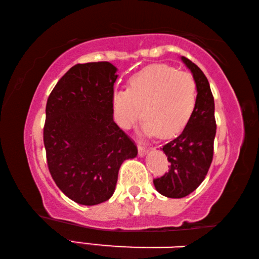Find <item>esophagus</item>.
Listing matches in <instances>:
<instances>
[{"label": "esophagus", "instance_id": "esophagus-1", "mask_svg": "<svg viewBox=\"0 0 259 259\" xmlns=\"http://www.w3.org/2000/svg\"><path fill=\"white\" fill-rule=\"evenodd\" d=\"M148 151H150V148L143 146L140 143L138 144V153H139L140 156H145L148 153Z\"/></svg>", "mask_w": 259, "mask_h": 259}]
</instances>
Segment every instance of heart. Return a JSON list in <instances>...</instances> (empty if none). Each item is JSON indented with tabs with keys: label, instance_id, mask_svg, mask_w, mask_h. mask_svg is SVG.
Listing matches in <instances>:
<instances>
[{
	"label": "heart",
	"instance_id": "obj_1",
	"mask_svg": "<svg viewBox=\"0 0 259 259\" xmlns=\"http://www.w3.org/2000/svg\"><path fill=\"white\" fill-rule=\"evenodd\" d=\"M128 89L113 93L117 123L128 129L142 113V133L170 138L185 128L196 104V83L191 74L165 64L143 68L129 78Z\"/></svg>",
	"mask_w": 259,
	"mask_h": 259
}]
</instances>
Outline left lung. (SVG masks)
<instances>
[{
    "label": "left lung",
    "instance_id": "obj_1",
    "mask_svg": "<svg viewBox=\"0 0 259 259\" xmlns=\"http://www.w3.org/2000/svg\"><path fill=\"white\" fill-rule=\"evenodd\" d=\"M183 63L196 83V104L183 133L162 147L170 162L169 171L153 183L160 194L181 199L199 187L211 164L216 136L213 96L203 72L186 57Z\"/></svg>",
    "mask_w": 259,
    "mask_h": 259
}]
</instances>
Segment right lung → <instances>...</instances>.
<instances>
[{
  "mask_svg": "<svg viewBox=\"0 0 259 259\" xmlns=\"http://www.w3.org/2000/svg\"><path fill=\"white\" fill-rule=\"evenodd\" d=\"M116 71L108 61L77 64L47 102L43 142L48 168L60 191L83 205L111 198L121 164L138 153L113 120Z\"/></svg>",
  "mask_w": 259,
  "mask_h": 259,
  "instance_id": "obj_1",
  "label": "right lung"
}]
</instances>
